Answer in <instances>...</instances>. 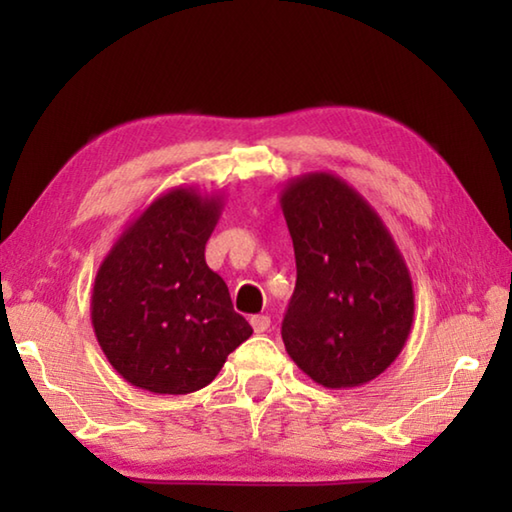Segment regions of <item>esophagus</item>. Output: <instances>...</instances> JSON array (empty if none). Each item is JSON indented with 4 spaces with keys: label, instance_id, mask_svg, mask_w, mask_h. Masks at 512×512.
<instances>
[{
    "label": "esophagus",
    "instance_id": "esophagus-1",
    "mask_svg": "<svg viewBox=\"0 0 512 512\" xmlns=\"http://www.w3.org/2000/svg\"><path fill=\"white\" fill-rule=\"evenodd\" d=\"M250 325H253L257 334H264L266 329L271 327V318H268V316H253V318H250Z\"/></svg>",
    "mask_w": 512,
    "mask_h": 512
}]
</instances>
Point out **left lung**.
<instances>
[{
	"label": "left lung",
	"instance_id": "8db88e82",
	"mask_svg": "<svg viewBox=\"0 0 512 512\" xmlns=\"http://www.w3.org/2000/svg\"><path fill=\"white\" fill-rule=\"evenodd\" d=\"M280 205L298 268L284 348L320 386L368 384L400 357L411 334L409 266L381 216L336 173L291 178Z\"/></svg>",
	"mask_w": 512,
	"mask_h": 512
}]
</instances>
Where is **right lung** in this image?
Instances as JSON below:
<instances>
[{
	"label": "right lung",
	"instance_id": "1",
	"mask_svg": "<svg viewBox=\"0 0 512 512\" xmlns=\"http://www.w3.org/2000/svg\"><path fill=\"white\" fill-rule=\"evenodd\" d=\"M221 210L223 196L178 185L137 214L103 257L92 327L110 366L135 388L201 391L253 334L205 262Z\"/></svg>",
	"mask_w": 512,
	"mask_h": 512
}]
</instances>
